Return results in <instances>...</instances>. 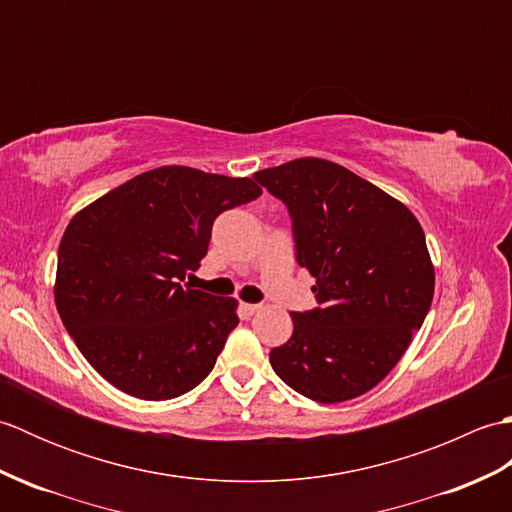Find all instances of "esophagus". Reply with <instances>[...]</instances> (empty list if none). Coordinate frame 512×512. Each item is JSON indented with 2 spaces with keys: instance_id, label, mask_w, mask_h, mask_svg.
I'll return each mask as SVG.
<instances>
[{
  "instance_id": "1",
  "label": "esophagus",
  "mask_w": 512,
  "mask_h": 512,
  "mask_svg": "<svg viewBox=\"0 0 512 512\" xmlns=\"http://www.w3.org/2000/svg\"><path fill=\"white\" fill-rule=\"evenodd\" d=\"M242 312L250 317V314L259 312V306H257V303H242Z\"/></svg>"
}]
</instances>
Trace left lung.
Wrapping results in <instances>:
<instances>
[{
	"instance_id": "obj_1",
	"label": "left lung",
	"mask_w": 512,
	"mask_h": 512,
	"mask_svg": "<svg viewBox=\"0 0 512 512\" xmlns=\"http://www.w3.org/2000/svg\"><path fill=\"white\" fill-rule=\"evenodd\" d=\"M255 180L288 206L297 262L317 279L319 301L290 312L295 330L270 365L310 400L363 396L396 367L431 308L436 270L422 226L400 200L323 158Z\"/></svg>"
}]
</instances>
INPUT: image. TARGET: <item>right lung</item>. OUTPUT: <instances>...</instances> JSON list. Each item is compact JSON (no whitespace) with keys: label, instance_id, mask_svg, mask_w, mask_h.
I'll use <instances>...</instances> for the list:
<instances>
[{"label":"right lung","instance_id":"1","mask_svg":"<svg viewBox=\"0 0 512 512\" xmlns=\"http://www.w3.org/2000/svg\"><path fill=\"white\" fill-rule=\"evenodd\" d=\"M253 178L167 165L76 213L59 244L54 303L107 383L143 400L187 394L239 323L237 299L195 290L217 215L255 200Z\"/></svg>","mask_w":512,"mask_h":512}]
</instances>
